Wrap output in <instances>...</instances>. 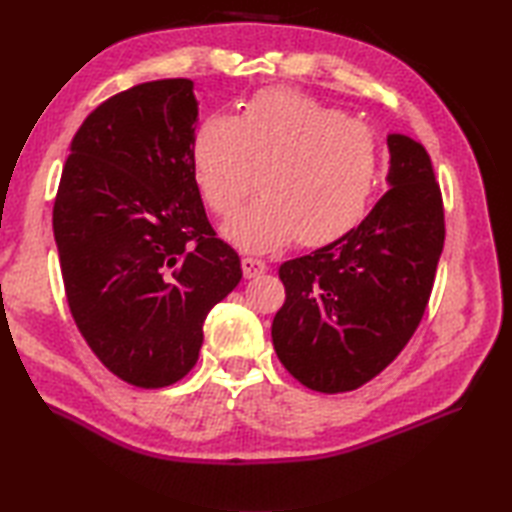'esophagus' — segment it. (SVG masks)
Listing matches in <instances>:
<instances>
[{
  "label": "esophagus",
  "mask_w": 512,
  "mask_h": 512,
  "mask_svg": "<svg viewBox=\"0 0 512 512\" xmlns=\"http://www.w3.org/2000/svg\"><path fill=\"white\" fill-rule=\"evenodd\" d=\"M266 268H268L266 262H262V259H257V257H244L242 259V270H244L246 279L266 273Z\"/></svg>",
  "instance_id": "34e87169"
}]
</instances>
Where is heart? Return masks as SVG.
Here are the masks:
<instances>
[{"instance_id":"obj_1","label":"heart","mask_w":512,"mask_h":512,"mask_svg":"<svg viewBox=\"0 0 512 512\" xmlns=\"http://www.w3.org/2000/svg\"><path fill=\"white\" fill-rule=\"evenodd\" d=\"M195 182L217 215L237 209L224 235L246 250H273L297 235L321 244L352 226L369 202L380 169L372 127L295 90H266L239 116L213 114L191 143Z\"/></svg>"}]
</instances>
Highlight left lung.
Listing matches in <instances>:
<instances>
[{
    "label": "left lung",
    "mask_w": 512,
    "mask_h": 512,
    "mask_svg": "<svg viewBox=\"0 0 512 512\" xmlns=\"http://www.w3.org/2000/svg\"><path fill=\"white\" fill-rule=\"evenodd\" d=\"M389 191L332 244L279 266L273 345L308 389L365 385L402 352L427 308L444 246L442 195L416 140L389 134Z\"/></svg>",
    "instance_id": "8db88e82"
}]
</instances>
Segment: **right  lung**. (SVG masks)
Listing matches in <instances>:
<instances>
[{"mask_svg":"<svg viewBox=\"0 0 512 512\" xmlns=\"http://www.w3.org/2000/svg\"><path fill=\"white\" fill-rule=\"evenodd\" d=\"M189 79L134 85L74 134L52 211L65 297L99 361L129 385L187 376L206 314L242 279L191 165Z\"/></svg>","mask_w":512,"mask_h":512,"instance_id":"1","label":"right lung"}]
</instances>
